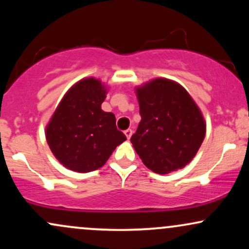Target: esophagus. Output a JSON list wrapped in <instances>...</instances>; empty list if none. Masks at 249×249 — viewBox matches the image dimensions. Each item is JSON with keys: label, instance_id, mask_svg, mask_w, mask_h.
Segmentation results:
<instances>
[{"label": "esophagus", "instance_id": "obj_1", "mask_svg": "<svg viewBox=\"0 0 249 249\" xmlns=\"http://www.w3.org/2000/svg\"><path fill=\"white\" fill-rule=\"evenodd\" d=\"M124 134L126 136L127 139H130L131 136H132V130H131V128H127V130L124 131Z\"/></svg>", "mask_w": 249, "mask_h": 249}]
</instances>
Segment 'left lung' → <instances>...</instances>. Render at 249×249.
I'll use <instances>...</instances> for the list:
<instances>
[{
	"label": "left lung",
	"mask_w": 249,
	"mask_h": 249,
	"mask_svg": "<svg viewBox=\"0 0 249 249\" xmlns=\"http://www.w3.org/2000/svg\"><path fill=\"white\" fill-rule=\"evenodd\" d=\"M142 121L131 137L134 150L154 173L167 174L194 158L206 133L198 105L178 83L156 78L136 89Z\"/></svg>",
	"instance_id": "1"
}]
</instances>
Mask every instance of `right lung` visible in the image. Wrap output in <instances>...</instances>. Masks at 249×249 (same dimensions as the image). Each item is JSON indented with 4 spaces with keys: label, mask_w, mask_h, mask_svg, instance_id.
Wrapping results in <instances>:
<instances>
[{
    "label": "right lung",
    "mask_w": 249,
    "mask_h": 249,
    "mask_svg": "<svg viewBox=\"0 0 249 249\" xmlns=\"http://www.w3.org/2000/svg\"><path fill=\"white\" fill-rule=\"evenodd\" d=\"M105 98L107 89L99 79H82L65 93L47 125L51 152L71 171L98 170L126 141L116 126L115 115L102 110Z\"/></svg>",
    "instance_id": "add662e5"
}]
</instances>
